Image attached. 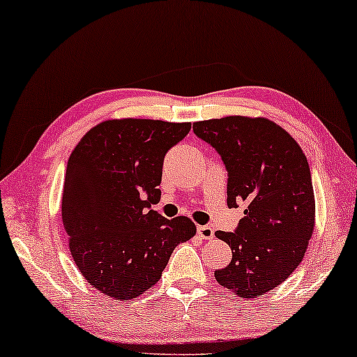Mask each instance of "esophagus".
<instances>
[{
  "mask_svg": "<svg viewBox=\"0 0 357 357\" xmlns=\"http://www.w3.org/2000/svg\"><path fill=\"white\" fill-rule=\"evenodd\" d=\"M197 232H198V236L203 238V241H211V238L214 237V229L209 226H198Z\"/></svg>",
  "mask_w": 357,
  "mask_h": 357,
  "instance_id": "1",
  "label": "esophagus"
}]
</instances>
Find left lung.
<instances>
[{
    "label": "left lung",
    "instance_id": "obj_1",
    "mask_svg": "<svg viewBox=\"0 0 357 357\" xmlns=\"http://www.w3.org/2000/svg\"><path fill=\"white\" fill-rule=\"evenodd\" d=\"M193 131L226 165L227 206L247 203L236 232H216L232 260L214 278L243 299L266 294L301 265L314 232L315 197L304 151L263 116L195 121Z\"/></svg>",
    "mask_w": 357,
    "mask_h": 357
}]
</instances>
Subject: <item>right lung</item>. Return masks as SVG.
I'll return each instance as SVG.
<instances>
[{
	"label": "right lung",
	"instance_id": "add662e5",
	"mask_svg": "<svg viewBox=\"0 0 357 357\" xmlns=\"http://www.w3.org/2000/svg\"><path fill=\"white\" fill-rule=\"evenodd\" d=\"M190 128L188 121L105 120L68 159L61 218L70 252L86 281L112 299L153 287L174 248L197 234L190 218L151 209L160 199L165 154Z\"/></svg>",
	"mask_w": 357,
	"mask_h": 357
}]
</instances>
